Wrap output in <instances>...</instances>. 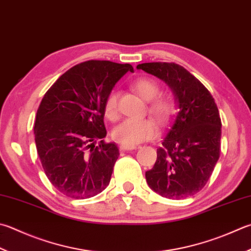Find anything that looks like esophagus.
I'll return each instance as SVG.
<instances>
[{
	"label": "esophagus",
	"mask_w": 251,
	"mask_h": 251,
	"mask_svg": "<svg viewBox=\"0 0 251 251\" xmlns=\"http://www.w3.org/2000/svg\"><path fill=\"white\" fill-rule=\"evenodd\" d=\"M135 149H136L135 145H125V144L120 145L121 151H132V150H135Z\"/></svg>",
	"instance_id": "obj_1"
}]
</instances>
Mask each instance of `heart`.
Wrapping results in <instances>:
<instances>
[{"mask_svg":"<svg viewBox=\"0 0 251 251\" xmlns=\"http://www.w3.org/2000/svg\"><path fill=\"white\" fill-rule=\"evenodd\" d=\"M133 88L144 100L150 102V112L164 121L169 118L173 112V105L168 99L158 97V84L151 78H140L133 83ZM103 112L107 119L115 121L119 117V106H118V94L111 92L107 95L103 103ZM157 134V126L151 119H126L124 122L115 127L113 139L125 145H135L153 139Z\"/></svg>","mask_w":251,"mask_h":251,"instance_id":"1","label":"heart"}]
</instances>
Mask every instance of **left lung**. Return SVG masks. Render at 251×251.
<instances>
[{
    "label": "left lung",
    "mask_w": 251,
    "mask_h": 251,
    "mask_svg": "<svg viewBox=\"0 0 251 251\" xmlns=\"http://www.w3.org/2000/svg\"><path fill=\"white\" fill-rule=\"evenodd\" d=\"M136 68L166 83L178 101L154 167L145 173L146 181L168 199L196 195L206 184L220 157L222 122L214 98L179 64L151 62Z\"/></svg>",
    "instance_id": "1"
}]
</instances>
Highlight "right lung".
Returning <instances> with one entry per match:
<instances>
[{
    "label": "right lung",
    "instance_id": "obj_1",
    "mask_svg": "<svg viewBox=\"0 0 251 251\" xmlns=\"http://www.w3.org/2000/svg\"><path fill=\"white\" fill-rule=\"evenodd\" d=\"M127 71L133 72L131 64L85 61L61 75L42 98L34 127L37 152L46 176L64 196L88 199L109 184L119 149L102 140L103 103Z\"/></svg>",
    "mask_w": 251,
    "mask_h": 251
}]
</instances>
